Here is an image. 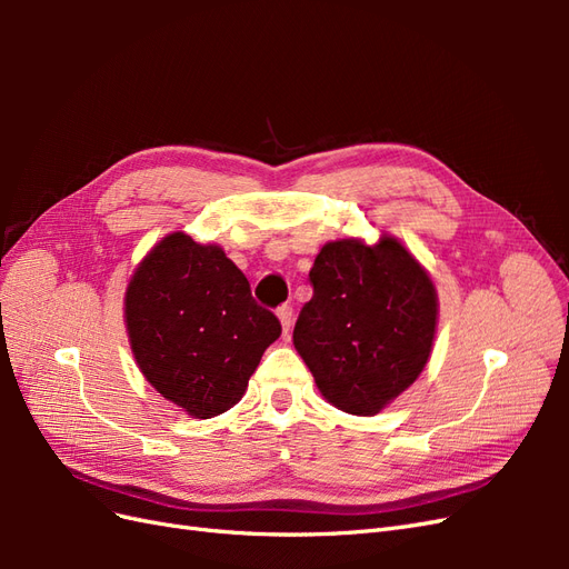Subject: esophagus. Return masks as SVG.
<instances>
[{
  "mask_svg": "<svg viewBox=\"0 0 569 569\" xmlns=\"http://www.w3.org/2000/svg\"><path fill=\"white\" fill-rule=\"evenodd\" d=\"M278 318H280V322H282V330H284V335H287V332H289V327H291V306H289V303L278 306Z\"/></svg>",
  "mask_w": 569,
  "mask_h": 569,
  "instance_id": "esophagus-1",
  "label": "esophagus"
}]
</instances>
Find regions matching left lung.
I'll list each match as a JSON object with an SVG mask.
<instances>
[{
	"label": "left lung",
	"instance_id": "8db88e82",
	"mask_svg": "<svg viewBox=\"0 0 569 569\" xmlns=\"http://www.w3.org/2000/svg\"><path fill=\"white\" fill-rule=\"evenodd\" d=\"M313 297L295 325V347L332 406L375 416L406 391L432 351L437 295L429 274L393 237L325 244L308 272Z\"/></svg>",
	"mask_w": 569,
	"mask_h": 569
}]
</instances>
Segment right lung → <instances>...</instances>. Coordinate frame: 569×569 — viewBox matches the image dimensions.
<instances>
[{"label": "right lung", "instance_id": "1", "mask_svg": "<svg viewBox=\"0 0 569 569\" xmlns=\"http://www.w3.org/2000/svg\"><path fill=\"white\" fill-rule=\"evenodd\" d=\"M130 347L142 375L189 416L232 408L282 335L272 311L220 247L173 232L151 249L126 291Z\"/></svg>", "mask_w": 569, "mask_h": 569}]
</instances>
